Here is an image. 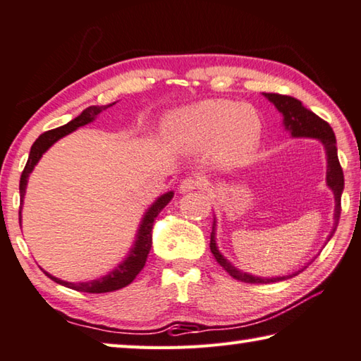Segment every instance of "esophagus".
<instances>
[{
    "mask_svg": "<svg viewBox=\"0 0 361 361\" xmlns=\"http://www.w3.org/2000/svg\"><path fill=\"white\" fill-rule=\"evenodd\" d=\"M202 185H204V183L197 180V178H194V176H186V178L183 180L181 185H180V192L195 191V189L202 188Z\"/></svg>",
    "mask_w": 361,
    "mask_h": 361,
    "instance_id": "34e87169",
    "label": "esophagus"
}]
</instances>
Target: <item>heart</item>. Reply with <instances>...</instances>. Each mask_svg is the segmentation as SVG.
<instances>
[{"mask_svg":"<svg viewBox=\"0 0 361 361\" xmlns=\"http://www.w3.org/2000/svg\"><path fill=\"white\" fill-rule=\"evenodd\" d=\"M173 143L188 151L213 146L216 162L232 169L247 164L261 140V121L256 109L229 100H205L175 113L169 119Z\"/></svg>","mask_w":361,"mask_h":361,"instance_id":"heart-1","label":"heart"}]
</instances>
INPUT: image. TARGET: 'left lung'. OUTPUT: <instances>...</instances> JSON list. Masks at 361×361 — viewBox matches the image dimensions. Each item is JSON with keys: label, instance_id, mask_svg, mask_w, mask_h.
Returning <instances> with one entry per match:
<instances>
[{"label": "left lung", "instance_id": "1", "mask_svg": "<svg viewBox=\"0 0 361 361\" xmlns=\"http://www.w3.org/2000/svg\"><path fill=\"white\" fill-rule=\"evenodd\" d=\"M269 102H272L280 113L283 114V124L285 129L291 132L293 137H309V138H317L320 140L322 145L325 146L326 151V161H328V169H326V185L329 189L334 192V226L331 234L328 235V240L331 239L336 228H338L339 216H341V194L344 191V173H342V167L338 159V148H336V137L331 129V126L328 124L326 121H323L319 116L314 114L310 109L304 108L302 103L293 99L288 95H280V94H264ZM210 250L218 264L221 266L226 272L229 274L232 279L240 280V282L245 283H272L279 282V280H286L298 276V271L295 274H290V276L283 277H272V279H264V277H255L252 274L242 272L239 269L234 267L231 262L224 258V256L218 252L216 242H215V221H213V229L210 235Z\"/></svg>", "mask_w": 361, "mask_h": 361}]
</instances>
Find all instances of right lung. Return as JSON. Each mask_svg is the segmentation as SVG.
Here are the masks:
<instances>
[{"mask_svg": "<svg viewBox=\"0 0 361 361\" xmlns=\"http://www.w3.org/2000/svg\"><path fill=\"white\" fill-rule=\"evenodd\" d=\"M114 103L111 105H105V106H89L85 108L84 111L75 118L73 121H70L68 124H65L62 127H57V129L54 130H47L42 133V135L38 137V140L33 143L32 149H30V156H28V161H27V166L23 169L22 176H20V202L23 204V195H25V188H27V181H28V176L30 173L33 172V169L38 161L41 159V156L44 154V152L51 148V146L60 140L65 135H68L73 130H76L78 127L89 124V122H92L97 114H100L103 109H106L109 106H113ZM173 197V192L170 191L167 194H164L159 197L154 204L149 207V210L145 213V216L142 219V224H140V229H138V234H137V240H135V245L132 247L130 250V255L127 256V258L121 262V264L111 271L106 276H103L97 280H90V282H79V283H71V282H65V280H60L57 277L51 276V274H47L44 271L46 276L54 280V282H57L60 285L66 286V288H71V290H76V291H82V293H109V291H116V290H121L127 286L129 283L133 282V279L138 276V272L142 271L146 258H148L149 255V250H151V243H152V224H154V219L156 216L161 213V210L166 207L170 200ZM22 207L19 210V221L22 219Z\"/></svg>", "mask_w": 361, "mask_h": 361, "instance_id": "right-lung-1", "label": "right lung"}]
</instances>
